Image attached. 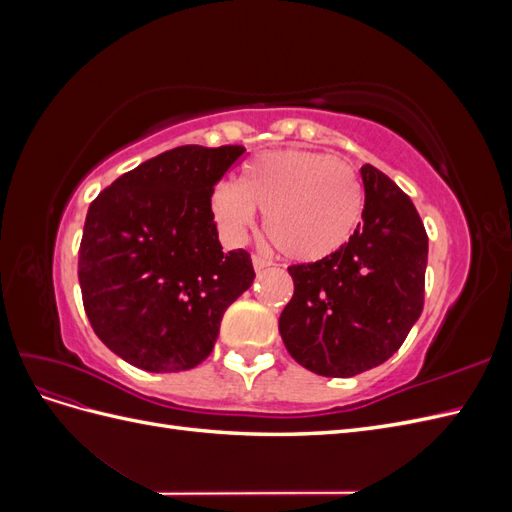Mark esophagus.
<instances>
[{
    "instance_id": "obj_1",
    "label": "esophagus",
    "mask_w": 512,
    "mask_h": 512,
    "mask_svg": "<svg viewBox=\"0 0 512 512\" xmlns=\"http://www.w3.org/2000/svg\"><path fill=\"white\" fill-rule=\"evenodd\" d=\"M252 265H254V269L256 271H262V269H267V267H271L273 262L269 260V258H265V256H260V254H254L252 256Z\"/></svg>"
}]
</instances>
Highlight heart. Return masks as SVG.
<instances>
[{"label":"heart","mask_w":512,"mask_h":512,"mask_svg":"<svg viewBox=\"0 0 512 512\" xmlns=\"http://www.w3.org/2000/svg\"><path fill=\"white\" fill-rule=\"evenodd\" d=\"M265 211V230L292 260L316 262L352 239L361 222V183L350 164L307 149H275L247 162L239 185L211 192V213L230 243L245 241Z\"/></svg>","instance_id":"heart-1"}]
</instances>
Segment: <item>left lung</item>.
I'll return each mask as SVG.
<instances>
[{
  "label": "left lung",
  "instance_id": "left-lung-1",
  "mask_svg": "<svg viewBox=\"0 0 512 512\" xmlns=\"http://www.w3.org/2000/svg\"><path fill=\"white\" fill-rule=\"evenodd\" d=\"M363 220L342 250L288 273L280 316L290 356L327 378H350L399 350L423 312L427 232L412 200L376 166L361 168Z\"/></svg>",
  "mask_w": 512,
  "mask_h": 512
}]
</instances>
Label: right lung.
<instances>
[{
  "label": "right lung",
  "instance_id": "obj_1",
  "mask_svg": "<svg viewBox=\"0 0 512 512\" xmlns=\"http://www.w3.org/2000/svg\"><path fill=\"white\" fill-rule=\"evenodd\" d=\"M241 145H183L143 162L89 205L79 250L85 314L102 344L145 371L203 363L226 307L254 282L245 250L222 252L211 192Z\"/></svg>",
  "mask_w": 512,
  "mask_h": 512
}]
</instances>
